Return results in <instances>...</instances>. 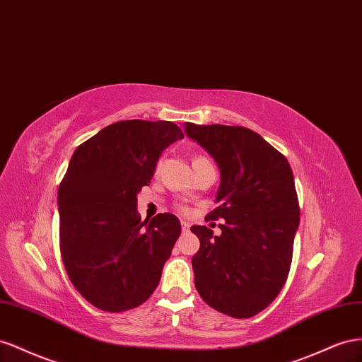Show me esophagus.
<instances>
[{
    "label": "esophagus",
    "instance_id": "1",
    "mask_svg": "<svg viewBox=\"0 0 362 362\" xmlns=\"http://www.w3.org/2000/svg\"><path fill=\"white\" fill-rule=\"evenodd\" d=\"M180 224H182V230L183 232H188L189 230V223L188 221H182Z\"/></svg>",
    "mask_w": 362,
    "mask_h": 362
}]
</instances>
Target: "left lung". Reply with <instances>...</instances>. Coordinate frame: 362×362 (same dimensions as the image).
Segmentation results:
<instances>
[{
  "instance_id": "1",
  "label": "left lung",
  "mask_w": 362,
  "mask_h": 362,
  "mask_svg": "<svg viewBox=\"0 0 362 362\" xmlns=\"http://www.w3.org/2000/svg\"><path fill=\"white\" fill-rule=\"evenodd\" d=\"M183 127L214 158L221 179L218 206L204 218L223 220L221 235L191 227L200 240L191 261L195 288L216 311L253 317L274 300L290 273L300 221L291 167L250 129L192 122Z\"/></svg>"
}]
</instances>
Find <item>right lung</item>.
Instances as JSON below:
<instances>
[{"label": "right lung", "instance_id": "add662e5", "mask_svg": "<svg viewBox=\"0 0 362 362\" xmlns=\"http://www.w3.org/2000/svg\"><path fill=\"white\" fill-rule=\"evenodd\" d=\"M171 121L113 122L78 146L57 192L60 253L76 290L101 311L142 305L180 236L173 214L141 221L136 195L162 151L183 139Z\"/></svg>", "mask_w": 362, "mask_h": 362}]
</instances>
